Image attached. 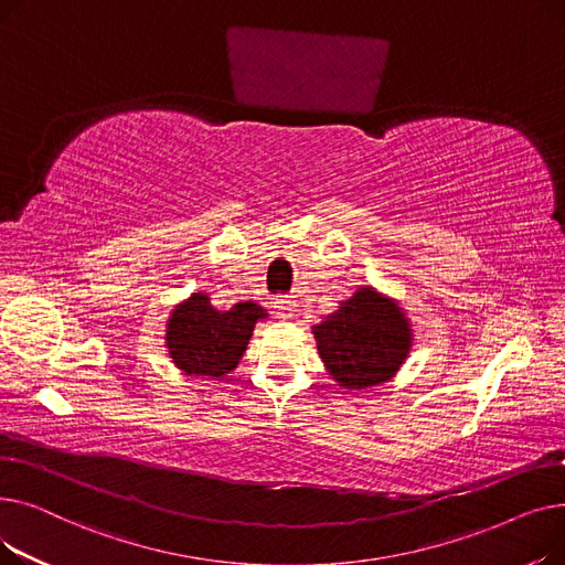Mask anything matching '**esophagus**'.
Here are the masks:
<instances>
[{
    "label": "esophagus",
    "instance_id": "34e87169",
    "mask_svg": "<svg viewBox=\"0 0 565 565\" xmlns=\"http://www.w3.org/2000/svg\"><path fill=\"white\" fill-rule=\"evenodd\" d=\"M292 309H295V302H292L290 298H277V300H275V313H277V318L288 320V318L292 316Z\"/></svg>",
    "mask_w": 565,
    "mask_h": 565
}]
</instances>
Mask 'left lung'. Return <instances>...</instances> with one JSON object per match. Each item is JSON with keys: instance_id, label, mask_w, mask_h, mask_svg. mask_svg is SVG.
I'll return each instance as SVG.
<instances>
[{"instance_id": "1", "label": "left lung", "mask_w": 565, "mask_h": 565, "mask_svg": "<svg viewBox=\"0 0 565 565\" xmlns=\"http://www.w3.org/2000/svg\"><path fill=\"white\" fill-rule=\"evenodd\" d=\"M318 354L341 390L360 392L392 380L412 350V324L394 298L362 286L311 328Z\"/></svg>"}]
</instances>
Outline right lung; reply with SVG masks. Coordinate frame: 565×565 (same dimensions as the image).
Returning <instances> with one entry per match:
<instances>
[{
    "label": "right lung",
    "instance_id": "1",
    "mask_svg": "<svg viewBox=\"0 0 565 565\" xmlns=\"http://www.w3.org/2000/svg\"><path fill=\"white\" fill-rule=\"evenodd\" d=\"M263 318H267L265 309L252 300L217 311L207 292H192L173 307L164 345L175 369L185 375L220 380L241 364L256 322Z\"/></svg>",
    "mask_w": 565,
    "mask_h": 565
}]
</instances>
